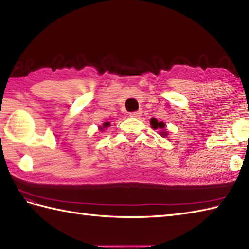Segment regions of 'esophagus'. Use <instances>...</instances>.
Wrapping results in <instances>:
<instances>
[{
  "label": "esophagus",
  "mask_w": 249,
  "mask_h": 249,
  "mask_svg": "<svg viewBox=\"0 0 249 249\" xmlns=\"http://www.w3.org/2000/svg\"><path fill=\"white\" fill-rule=\"evenodd\" d=\"M130 116H133V118H140V116L142 115V111H135V112H131L129 113Z\"/></svg>",
  "instance_id": "34e87169"
}]
</instances>
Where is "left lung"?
Returning a JSON list of instances; mask_svg holds the SVG:
<instances>
[{
    "label": "left lung",
    "instance_id": "1",
    "mask_svg": "<svg viewBox=\"0 0 249 249\" xmlns=\"http://www.w3.org/2000/svg\"><path fill=\"white\" fill-rule=\"evenodd\" d=\"M151 125H152V127L154 128V129H157V128H160V129H162V128H165V123H163V122H158L156 119H151ZM162 135L165 136L166 135V133H162Z\"/></svg>",
    "mask_w": 249,
    "mask_h": 249
}]
</instances>
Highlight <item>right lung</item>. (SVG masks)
Wrapping results in <instances>:
<instances>
[{
	"label": "right lung",
	"mask_w": 249,
	"mask_h": 249,
	"mask_svg": "<svg viewBox=\"0 0 249 249\" xmlns=\"http://www.w3.org/2000/svg\"><path fill=\"white\" fill-rule=\"evenodd\" d=\"M110 124H109V122H106V123L104 124V127H102V128H100V129H103V128H106V127H108V126H109Z\"/></svg>",
	"instance_id": "add662e5"
}]
</instances>
